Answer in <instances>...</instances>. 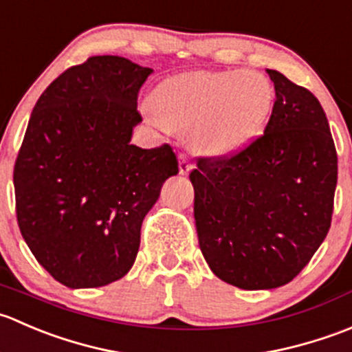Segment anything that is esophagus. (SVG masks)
<instances>
[{"mask_svg": "<svg viewBox=\"0 0 352 352\" xmlns=\"http://www.w3.org/2000/svg\"><path fill=\"white\" fill-rule=\"evenodd\" d=\"M190 171H191L190 159H188L184 154H181V155H179V175L186 176Z\"/></svg>", "mask_w": 352, "mask_h": 352, "instance_id": "34e87169", "label": "esophagus"}]
</instances>
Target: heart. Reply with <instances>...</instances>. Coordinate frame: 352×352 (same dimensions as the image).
I'll list each match as a JSON object with an SVG mask.
<instances>
[{"label": "heart", "instance_id": "b5f03b06", "mask_svg": "<svg viewBox=\"0 0 352 352\" xmlns=\"http://www.w3.org/2000/svg\"><path fill=\"white\" fill-rule=\"evenodd\" d=\"M272 102L269 78L246 69L181 73L159 83L152 94L161 123L193 128L195 144L212 155L245 147L263 126Z\"/></svg>", "mask_w": 352, "mask_h": 352}]
</instances>
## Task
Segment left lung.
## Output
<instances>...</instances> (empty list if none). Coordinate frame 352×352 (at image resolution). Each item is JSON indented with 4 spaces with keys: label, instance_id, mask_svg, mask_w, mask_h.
Here are the masks:
<instances>
[{
    "label": "left lung",
    "instance_id": "left-lung-1",
    "mask_svg": "<svg viewBox=\"0 0 352 352\" xmlns=\"http://www.w3.org/2000/svg\"><path fill=\"white\" fill-rule=\"evenodd\" d=\"M276 102L262 137L232 157L198 159V243L212 272L239 289L291 283L329 232L337 154L318 99L267 69Z\"/></svg>",
    "mask_w": 352,
    "mask_h": 352
}]
</instances>
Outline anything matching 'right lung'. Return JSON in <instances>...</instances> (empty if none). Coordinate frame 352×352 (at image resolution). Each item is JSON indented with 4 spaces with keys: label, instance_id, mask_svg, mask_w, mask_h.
Segmentation results:
<instances>
[{
    "label": "right lung",
    "instance_id": "1",
    "mask_svg": "<svg viewBox=\"0 0 352 352\" xmlns=\"http://www.w3.org/2000/svg\"><path fill=\"white\" fill-rule=\"evenodd\" d=\"M152 68L92 56L43 92L13 171L16 219L37 262L63 286L100 287L126 276L145 215L177 175L169 145L130 144L138 90Z\"/></svg>",
    "mask_w": 352,
    "mask_h": 352
}]
</instances>
